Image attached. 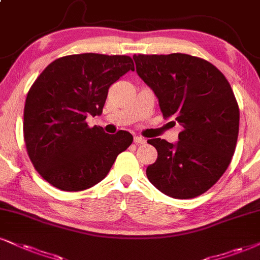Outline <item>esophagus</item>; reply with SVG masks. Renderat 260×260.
Here are the masks:
<instances>
[{
	"mask_svg": "<svg viewBox=\"0 0 260 260\" xmlns=\"http://www.w3.org/2000/svg\"><path fill=\"white\" fill-rule=\"evenodd\" d=\"M134 142L140 143V145H143V143H146V140L141 136H134Z\"/></svg>",
	"mask_w": 260,
	"mask_h": 260,
	"instance_id": "34e87169",
	"label": "esophagus"
}]
</instances>
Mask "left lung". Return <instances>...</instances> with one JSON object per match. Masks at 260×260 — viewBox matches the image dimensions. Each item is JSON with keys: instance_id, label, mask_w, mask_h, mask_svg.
Instances as JSON below:
<instances>
[{"instance_id": "obj_1", "label": "left lung", "mask_w": 260, "mask_h": 260, "mask_svg": "<svg viewBox=\"0 0 260 260\" xmlns=\"http://www.w3.org/2000/svg\"><path fill=\"white\" fill-rule=\"evenodd\" d=\"M133 57L162 117L183 127L176 143L148 140L158 158L147 168V177L168 197H198L218 181L235 152L240 111L232 86L216 66L200 57L181 53Z\"/></svg>"}]
</instances>
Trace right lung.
<instances>
[{"label":"right lung","mask_w":260,"mask_h":260,"mask_svg":"<svg viewBox=\"0 0 260 260\" xmlns=\"http://www.w3.org/2000/svg\"><path fill=\"white\" fill-rule=\"evenodd\" d=\"M135 70L126 55L75 54L49 63L32 84L24 108V140L38 174L53 187L84 190L101 182L133 135L89 127L99 115L110 86Z\"/></svg>","instance_id":"obj_1"}]
</instances>
